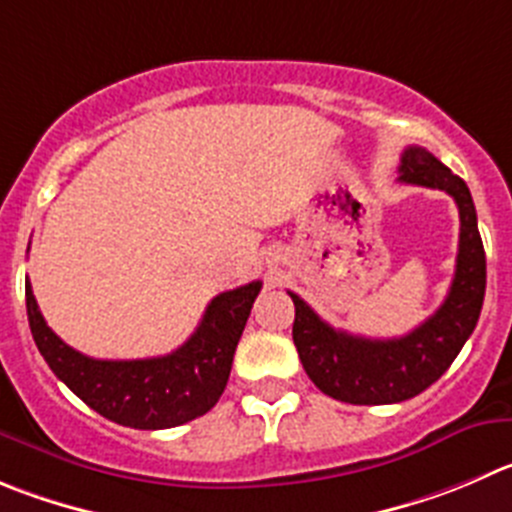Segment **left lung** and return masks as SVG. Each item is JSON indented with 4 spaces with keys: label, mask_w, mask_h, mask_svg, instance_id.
I'll use <instances>...</instances> for the list:
<instances>
[{
    "label": "left lung",
    "mask_w": 512,
    "mask_h": 512,
    "mask_svg": "<svg viewBox=\"0 0 512 512\" xmlns=\"http://www.w3.org/2000/svg\"><path fill=\"white\" fill-rule=\"evenodd\" d=\"M399 183L445 191L460 211L455 279L430 319L405 337L367 339L329 326L289 291L296 306L291 334L306 374L321 392L349 405H394L425 392L455 362L483 309L485 248L465 180L430 150L410 145L399 163Z\"/></svg>",
    "instance_id": "obj_1"
}]
</instances>
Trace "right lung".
Wrapping results in <instances>:
<instances>
[{"label":"right lung","mask_w":512,"mask_h":512,"mask_svg":"<svg viewBox=\"0 0 512 512\" xmlns=\"http://www.w3.org/2000/svg\"><path fill=\"white\" fill-rule=\"evenodd\" d=\"M261 281L223 291L183 347L150 359H92L62 342L24 281L29 329L57 379L107 420L135 430H168L206 415L223 394L233 352Z\"/></svg>","instance_id":"obj_1"}]
</instances>
